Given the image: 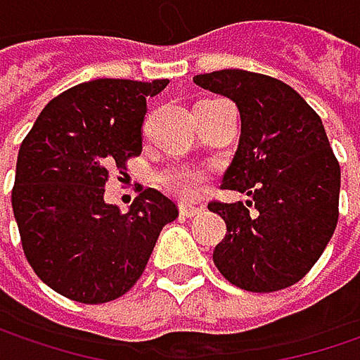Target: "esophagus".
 Masks as SVG:
<instances>
[{
	"mask_svg": "<svg viewBox=\"0 0 360 360\" xmlns=\"http://www.w3.org/2000/svg\"><path fill=\"white\" fill-rule=\"evenodd\" d=\"M179 212H181V217H185V219H191V217H195V214H200L202 212V208L200 206H181L179 208Z\"/></svg>",
	"mask_w": 360,
	"mask_h": 360,
	"instance_id": "34e87169",
	"label": "esophagus"
}]
</instances>
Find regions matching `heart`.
Returning <instances> with one entry per match:
<instances>
[{"label": "heart", "mask_w": 360, "mask_h": 360, "mask_svg": "<svg viewBox=\"0 0 360 360\" xmlns=\"http://www.w3.org/2000/svg\"><path fill=\"white\" fill-rule=\"evenodd\" d=\"M208 179L206 171L198 169V167H191V165H173V167H167L158 173V185L179 198V200H193L198 198V193L202 191L204 183Z\"/></svg>", "instance_id": "heart-1"}]
</instances>
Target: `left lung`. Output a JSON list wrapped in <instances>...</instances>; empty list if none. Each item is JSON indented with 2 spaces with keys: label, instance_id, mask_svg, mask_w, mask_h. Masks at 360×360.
I'll list each match as a JSON object with an SVG mask.
<instances>
[{
  "label": "left lung",
  "instance_id": "1",
  "mask_svg": "<svg viewBox=\"0 0 360 360\" xmlns=\"http://www.w3.org/2000/svg\"><path fill=\"white\" fill-rule=\"evenodd\" d=\"M193 83L238 104L242 135L223 189L252 198L208 204L227 225L212 260L242 290H285L313 269L338 225L340 162L323 122L290 85L266 75L229 68Z\"/></svg>",
  "mask_w": 360,
  "mask_h": 360
}]
</instances>
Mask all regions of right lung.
<instances>
[{"instance_id": "1", "label": "right lung", "mask_w": 360, "mask_h": 360, "mask_svg": "<svg viewBox=\"0 0 360 360\" xmlns=\"http://www.w3.org/2000/svg\"><path fill=\"white\" fill-rule=\"evenodd\" d=\"M152 83L96 79L53 98L25 137L12 189L22 250L37 277L58 294L104 304L141 277L162 227L179 217L158 189L139 187L129 212L104 202L110 173L127 175L141 154Z\"/></svg>"}]
</instances>
